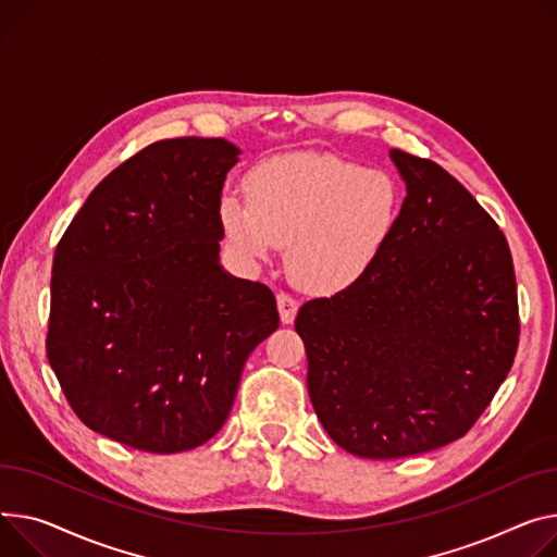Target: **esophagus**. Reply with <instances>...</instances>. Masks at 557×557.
<instances>
[{
  "mask_svg": "<svg viewBox=\"0 0 557 557\" xmlns=\"http://www.w3.org/2000/svg\"><path fill=\"white\" fill-rule=\"evenodd\" d=\"M277 311L284 324H290L295 320V313H298V302L290 298L288 293H277Z\"/></svg>",
  "mask_w": 557,
  "mask_h": 557,
  "instance_id": "obj_1",
  "label": "esophagus"
}]
</instances>
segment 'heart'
<instances>
[{
	"label": "heart",
	"instance_id": "obj_1",
	"mask_svg": "<svg viewBox=\"0 0 557 557\" xmlns=\"http://www.w3.org/2000/svg\"><path fill=\"white\" fill-rule=\"evenodd\" d=\"M248 199H219V224L246 257L286 244V269L300 286L336 293L376 262L398 214V185L381 170L333 154H286L257 165Z\"/></svg>",
	"mask_w": 557,
	"mask_h": 557
}]
</instances>
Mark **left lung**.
Returning a JSON list of instances; mask_svg holds the SVG:
<instances>
[{"label": "left lung", "mask_w": 557, "mask_h": 557, "mask_svg": "<svg viewBox=\"0 0 557 557\" xmlns=\"http://www.w3.org/2000/svg\"><path fill=\"white\" fill-rule=\"evenodd\" d=\"M389 157L405 199L387 244L358 282L295 318L313 410L341 448L364 459L461 438L520 343L512 257L495 219L434 161Z\"/></svg>", "instance_id": "8db88e82"}]
</instances>
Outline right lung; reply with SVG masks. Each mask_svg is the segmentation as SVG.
<instances>
[{"instance_id":"right-lung-1","label":"right lung","mask_w":557,"mask_h":557,"mask_svg":"<svg viewBox=\"0 0 557 557\" xmlns=\"http://www.w3.org/2000/svg\"><path fill=\"white\" fill-rule=\"evenodd\" d=\"M239 147L168 138L109 172L64 231L47 356L71 410L123 446L193 450L226 423L275 295L219 264V199Z\"/></svg>"}]
</instances>
